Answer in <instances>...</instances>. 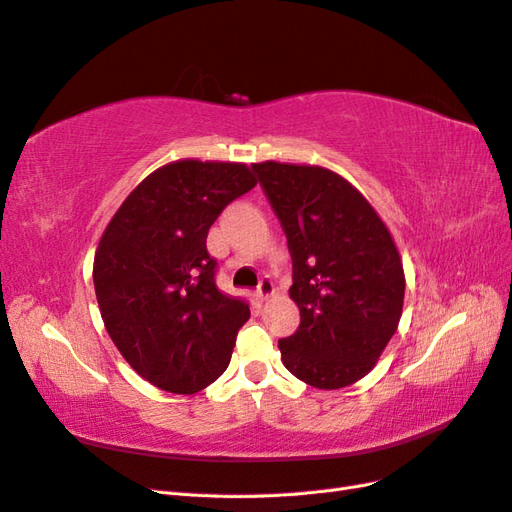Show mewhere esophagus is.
I'll use <instances>...</instances> for the list:
<instances>
[{
  "mask_svg": "<svg viewBox=\"0 0 512 512\" xmlns=\"http://www.w3.org/2000/svg\"><path fill=\"white\" fill-rule=\"evenodd\" d=\"M273 290H275V288H273V282L267 280V277H262L258 288H256V297H258V299H267V297H271Z\"/></svg>",
  "mask_w": 512,
  "mask_h": 512,
  "instance_id": "34e87169",
  "label": "esophagus"
}]
</instances>
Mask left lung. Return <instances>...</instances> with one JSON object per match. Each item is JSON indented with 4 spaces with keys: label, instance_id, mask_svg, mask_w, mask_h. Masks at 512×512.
<instances>
[{
    "label": "left lung",
    "instance_id": "1",
    "mask_svg": "<svg viewBox=\"0 0 512 512\" xmlns=\"http://www.w3.org/2000/svg\"><path fill=\"white\" fill-rule=\"evenodd\" d=\"M292 258L290 297L301 324L280 339L292 376L342 389L369 374L397 331L404 265L389 228L363 194L331 170L254 164Z\"/></svg>",
    "mask_w": 512,
    "mask_h": 512
}]
</instances>
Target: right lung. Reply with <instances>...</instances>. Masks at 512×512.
Segmentation results:
<instances>
[{"label":"right lung","mask_w":512,"mask_h":512,"mask_svg":"<svg viewBox=\"0 0 512 512\" xmlns=\"http://www.w3.org/2000/svg\"><path fill=\"white\" fill-rule=\"evenodd\" d=\"M254 185L245 164H166L104 230L94 260L104 327L136 374L162 391H203L230 363L250 305L215 286L207 232Z\"/></svg>","instance_id":"obj_1"}]
</instances>
